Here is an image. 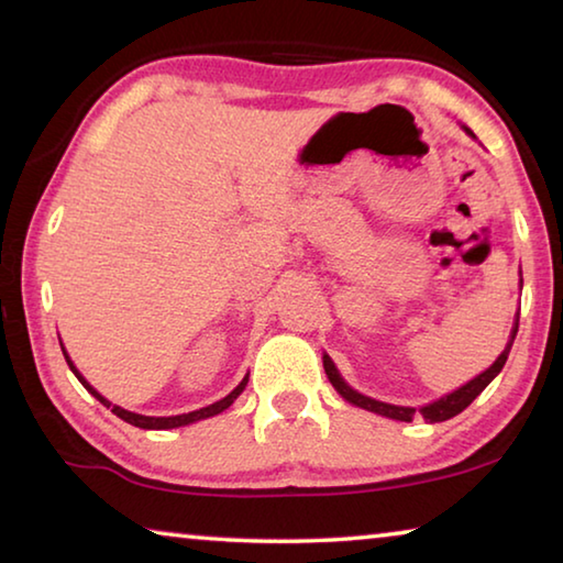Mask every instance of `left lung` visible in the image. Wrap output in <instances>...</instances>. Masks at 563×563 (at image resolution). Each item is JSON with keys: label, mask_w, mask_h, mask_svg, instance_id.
<instances>
[{"label": "left lung", "mask_w": 563, "mask_h": 563, "mask_svg": "<svg viewBox=\"0 0 563 563\" xmlns=\"http://www.w3.org/2000/svg\"><path fill=\"white\" fill-rule=\"evenodd\" d=\"M464 131L470 133V136H474V133H472L470 129H466V126H464ZM517 330H519V318H517V322H514V328H511V338H509V342H507V347H504L501 355H499L497 360H494V365H492V367L484 369L482 375H476L474 379H470V383L462 385L460 389H454V393L440 397V399H437V402L424 405L422 409H419V415H422L430 424H434V422H444V419H452V417L460 415L462 409L470 407V405L474 402V399L484 393V387H487V385L492 383V379L501 373L504 362H507V357H509V350H511V345H514V338H517ZM322 367H325V375H328V379L332 383V387H335L338 393H340L342 397H345L350 405L367 409V412H375V415L389 417V419H399V422H412V417L417 415V409H415V407L387 405V402H379V399H373V397L360 395L357 389H352V387L345 383V379L340 377L338 367H335V362H332L328 355H322Z\"/></svg>", "instance_id": "1"}]
</instances>
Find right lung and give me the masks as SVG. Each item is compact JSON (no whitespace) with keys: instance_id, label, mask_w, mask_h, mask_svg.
Returning <instances> with one entry per match:
<instances>
[{"instance_id":"1","label":"right lung","mask_w":563,"mask_h":563,"mask_svg":"<svg viewBox=\"0 0 563 563\" xmlns=\"http://www.w3.org/2000/svg\"><path fill=\"white\" fill-rule=\"evenodd\" d=\"M62 352H64V357H66V365L71 367V373L76 375V379H79V383L89 389V393L99 399V402L103 405V407H111V412L117 415V417H121L123 422H129V424H133V427H141V430H174V427H186V424H190V422H198V419H208V417H213V415H221L223 409H228L231 407L235 399H238V395L243 393L245 389V385H247V377H243V383L238 385L231 395H225L223 399H218V402H213V405H208V407H201V409H196V412H188V415H176V417H146V415H136V412H129V409H123V407H119V405H111L107 397H101L97 389H93L87 379H84V375L79 373V369L74 367V362H71V357L66 355V350L62 347Z\"/></svg>"}]
</instances>
